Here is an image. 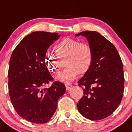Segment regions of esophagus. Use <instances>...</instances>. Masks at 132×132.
<instances>
[{"label":"esophagus","instance_id":"obj_1","mask_svg":"<svg viewBox=\"0 0 132 132\" xmlns=\"http://www.w3.org/2000/svg\"><path fill=\"white\" fill-rule=\"evenodd\" d=\"M65 87H66V89L67 90H68L69 89H70V88H71L72 85H70V84H66V85H65Z\"/></svg>","mask_w":132,"mask_h":132}]
</instances>
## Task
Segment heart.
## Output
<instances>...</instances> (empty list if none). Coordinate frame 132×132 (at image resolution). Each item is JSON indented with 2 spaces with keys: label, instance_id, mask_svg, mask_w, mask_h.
I'll use <instances>...</instances> for the list:
<instances>
[{
  "label": "heart",
  "instance_id": "heart-1",
  "mask_svg": "<svg viewBox=\"0 0 132 132\" xmlns=\"http://www.w3.org/2000/svg\"><path fill=\"white\" fill-rule=\"evenodd\" d=\"M57 57L47 52L44 56V61L52 73L57 74L61 69V61L66 58L67 66L58 75L57 78L64 82H71L77 77L86 74L90 69L94 59L92 47L88 43L80 42L78 40L65 38L54 47Z\"/></svg>",
  "mask_w": 132,
  "mask_h": 132
}]
</instances>
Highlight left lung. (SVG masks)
<instances>
[{"label":"left lung","instance_id":"obj_1","mask_svg":"<svg viewBox=\"0 0 132 132\" xmlns=\"http://www.w3.org/2000/svg\"><path fill=\"white\" fill-rule=\"evenodd\" d=\"M94 52L90 70L78 81L84 90L77 108L82 116L99 120L110 116L120 105L124 92L123 63L114 45L99 33L85 31Z\"/></svg>","mask_w":132,"mask_h":132}]
</instances>
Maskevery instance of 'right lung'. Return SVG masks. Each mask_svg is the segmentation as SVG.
<instances>
[{
  "mask_svg": "<svg viewBox=\"0 0 132 132\" xmlns=\"http://www.w3.org/2000/svg\"><path fill=\"white\" fill-rule=\"evenodd\" d=\"M57 33L35 31L24 37L14 48L9 61V94L19 116L34 123H47L66 92L64 84L54 78L44 61L47 51L57 40ZM50 81L49 88L45 87Z\"/></svg>",
  "mask_w": 132,
  "mask_h": 132,
  "instance_id": "right-lung-1",
  "label": "right lung"
}]
</instances>
